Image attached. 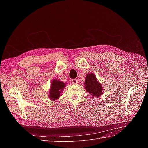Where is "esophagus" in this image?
<instances>
[{"label": "esophagus", "instance_id": "1", "mask_svg": "<svg viewBox=\"0 0 148 148\" xmlns=\"http://www.w3.org/2000/svg\"><path fill=\"white\" fill-rule=\"evenodd\" d=\"M71 83L74 84H77L78 83V79H73L71 80Z\"/></svg>", "mask_w": 148, "mask_h": 148}]
</instances>
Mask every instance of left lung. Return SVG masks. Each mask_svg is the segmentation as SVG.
Instances as JSON below:
<instances>
[{
	"label": "left lung",
	"instance_id": "1",
	"mask_svg": "<svg viewBox=\"0 0 148 148\" xmlns=\"http://www.w3.org/2000/svg\"><path fill=\"white\" fill-rule=\"evenodd\" d=\"M84 88L92 97H99L103 93V87L92 73H88L85 78Z\"/></svg>",
	"mask_w": 148,
	"mask_h": 148
}]
</instances>
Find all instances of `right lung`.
Wrapping results in <instances>:
<instances>
[{"label":"right lung","instance_id":"1","mask_svg":"<svg viewBox=\"0 0 148 148\" xmlns=\"http://www.w3.org/2000/svg\"><path fill=\"white\" fill-rule=\"evenodd\" d=\"M66 84V83L61 82L60 80L53 79L51 84V88L49 89V97L50 99L53 101L59 99Z\"/></svg>","mask_w":148,"mask_h":148}]
</instances>
